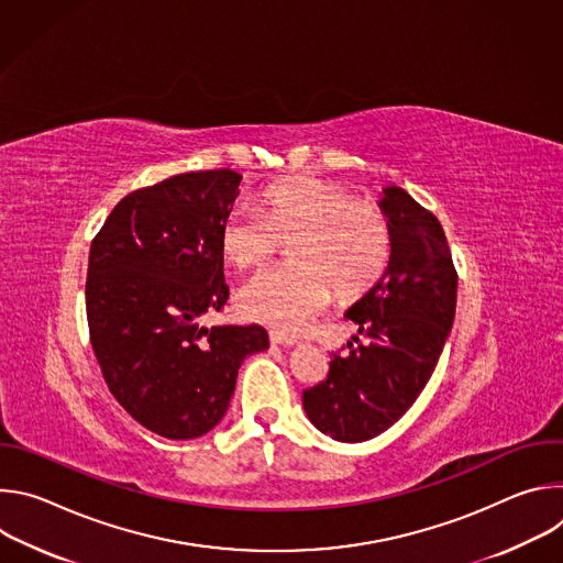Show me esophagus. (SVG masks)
<instances>
[{"label": "esophagus", "mask_w": 563, "mask_h": 563, "mask_svg": "<svg viewBox=\"0 0 563 563\" xmlns=\"http://www.w3.org/2000/svg\"><path fill=\"white\" fill-rule=\"evenodd\" d=\"M269 341L274 345H285V347H291V345H298V339L289 336V334H283V332H269Z\"/></svg>", "instance_id": "1"}]
</instances>
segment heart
<instances>
[{
	"mask_svg": "<svg viewBox=\"0 0 563 563\" xmlns=\"http://www.w3.org/2000/svg\"><path fill=\"white\" fill-rule=\"evenodd\" d=\"M291 243L289 267L256 274L238 294L247 318L300 332L328 307L372 291L385 276L394 235L385 211L336 183L289 178L263 191L261 209L238 205L220 224V252L235 269H254Z\"/></svg>",
	"mask_w": 563,
	"mask_h": 563,
	"instance_id": "b5f03b06",
	"label": "heart"
}]
</instances>
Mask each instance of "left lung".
<instances>
[{"mask_svg":"<svg viewBox=\"0 0 563 563\" xmlns=\"http://www.w3.org/2000/svg\"><path fill=\"white\" fill-rule=\"evenodd\" d=\"M383 194L391 261L380 283L345 313L369 343L332 354L328 378L302 391L309 421L347 443L385 432L412 408L454 323L456 269L441 222L406 189Z\"/></svg>","mask_w":563,"mask_h":563,"instance_id":"8db88e82","label":"left lung"}]
</instances>
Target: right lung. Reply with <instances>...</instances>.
<instances>
[{
  "label": "right lung",
  "instance_id": "1",
  "mask_svg": "<svg viewBox=\"0 0 563 563\" xmlns=\"http://www.w3.org/2000/svg\"><path fill=\"white\" fill-rule=\"evenodd\" d=\"M240 180L213 169L137 189L91 243L87 320L104 383L140 426L165 439H196L218 426L240 363L269 345L261 325H198L229 298L220 224Z\"/></svg>",
  "mask_w": 563,
  "mask_h": 563
}]
</instances>
